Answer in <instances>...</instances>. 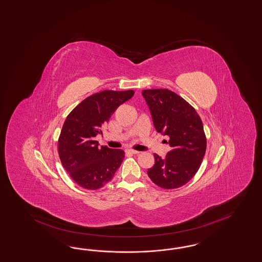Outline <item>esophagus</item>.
Returning <instances> with one entry per match:
<instances>
[{"instance_id":"obj_1","label":"esophagus","mask_w":262,"mask_h":262,"mask_svg":"<svg viewBox=\"0 0 262 262\" xmlns=\"http://www.w3.org/2000/svg\"><path fill=\"white\" fill-rule=\"evenodd\" d=\"M126 153L137 155V154H139L140 152H138V151H136V150H133V149H127V150H126Z\"/></svg>"}]
</instances>
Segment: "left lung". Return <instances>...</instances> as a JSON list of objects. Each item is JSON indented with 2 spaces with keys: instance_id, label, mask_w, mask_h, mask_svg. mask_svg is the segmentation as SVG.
<instances>
[{
  "instance_id": "obj_1",
  "label": "left lung",
  "mask_w": 262,
  "mask_h": 262,
  "mask_svg": "<svg viewBox=\"0 0 262 262\" xmlns=\"http://www.w3.org/2000/svg\"><path fill=\"white\" fill-rule=\"evenodd\" d=\"M142 95L157 132L169 137L171 147L163 159L154 155L155 164L148 169V176L160 188H180L199 171L206 152L202 121L195 109L172 91L149 89Z\"/></svg>"
}]
</instances>
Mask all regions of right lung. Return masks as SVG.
<instances>
[{
  "label": "right lung",
  "instance_id": "1",
  "mask_svg": "<svg viewBox=\"0 0 262 262\" xmlns=\"http://www.w3.org/2000/svg\"><path fill=\"white\" fill-rule=\"evenodd\" d=\"M135 91H101L82 100L63 123L58 153L72 180L86 190H98L112 180L125 158L120 149L99 148L95 136L115 110L130 99Z\"/></svg>",
  "mask_w": 262,
  "mask_h": 262
}]
</instances>
